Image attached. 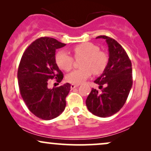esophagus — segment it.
<instances>
[{
  "instance_id": "1",
  "label": "esophagus",
  "mask_w": 151,
  "mask_h": 151,
  "mask_svg": "<svg viewBox=\"0 0 151 151\" xmlns=\"http://www.w3.org/2000/svg\"><path fill=\"white\" fill-rule=\"evenodd\" d=\"M79 86V84H71V89H74V88L78 87Z\"/></svg>"
}]
</instances>
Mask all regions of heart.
I'll return each instance as SVG.
<instances>
[{"mask_svg": "<svg viewBox=\"0 0 151 151\" xmlns=\"http://www.w3.org/2000/svg\"><path fill=\"white\" fill-rule=\"evenodd\" d=\"M75 59L82 58L79 70H74L67 76V80L72 84H79L91 76L104 72L109 62L106 53L99 50V47L91 42H83L77 45L71 50ZM57 65L62 70L68 72L73 67L74 60L70 55L64 51H60L55 55Z\"/></svg>", "mask_w": 151, "mask_h": 151, "instance_id": "b5f03b06", "label": "heart"}]
</instances>
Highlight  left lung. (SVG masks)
<instances>
[{
	"label": "left lung",
	"instance_id": "left-lung-1",
	"mask_svg": "<svg viewBox=\"0 0 151 151\" xmlns=\"http://www.w3.org/2000/svg\"><path fill=\"white\" fill-rule=\"evenodd\" d=\"M96 38L106 40L109 62L104 72L94 81L102 89L101 91L93 88L86 105L93 115L105 118L117 113L126 103L133 84L132 65L125 50L117 41L105 35Z\"/></svg>",
	"mask_w": 151,
	"mask_h": 151
}]
</instances>
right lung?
<instances>
[{"label": "right lung", "mask_w": 151, "mask_h": 151, "mask_svg": "<svg viewBox=\"0 0 151 151\" xmlns=\"http://www.w3.org/2000/svg\"><path fill=\"white\" fill-rule=\"evenodd\" d=\"M65 45L52 37L38 38L27 47L19 64L18 80L22 99L29 110L43 120L58 117L65 109L70 84L52 89L47 86L50 79L60 82L63 79L55 62V52Z\"/></svg>", "instance_id": "right-lung-1"}]
</instances>
